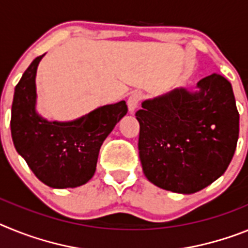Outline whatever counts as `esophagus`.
Segmentation results:
<instances>
[{
  "instance_id": "obj_1",
  "label": "esophagus",
  "mask_w": 248,
  "mask_h": 248,
  "mask_svg": "<svg viewBox=\"0 0 248 248\" xmlns=\"http://www.w3.org/2000/svg\"><path fill=\"white\" fill-rule=\"evenodd\" d=\"M142 98H143V93H142L141 91H133L132 93L130 94V97L127 100V106H128V109H130L131 113L135 112V109L139 106L140 101H141Z\"/></svg>"
}]
</instances>
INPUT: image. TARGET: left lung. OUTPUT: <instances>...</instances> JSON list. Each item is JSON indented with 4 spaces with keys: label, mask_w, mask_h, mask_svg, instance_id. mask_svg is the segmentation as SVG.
<instances>
[{
    "label": "left lung",
    "mask_w": 248,
    "mask_h": 248,
    "mask_svg": "<svg viewBox=\"0 0 248 248\" xmlns=\"http://www.w3.org/2000/svg\"><path fill=\"white\" fill-rule=\"evenodd\" d=\"M139 151L150 182L172 192L195 193L222 176L240 132L231 83L212 73L196 91L175 88L146 100L136 112Z\"/></svg>",
    "instance_id": "left-lung-1"
}]
</instances>
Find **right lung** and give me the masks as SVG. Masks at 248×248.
<instances>
[{
  "mask_svg": "<svg viewBox=\"0 0 248 248\" xmlns=\"http://www.w3.org/2000/svg\"><path fill=\"white\" fill-rule=\"evenodd\" d=\"M44 56L32 61L15 88L11 135L16 151L41 182L52 188H73L94 175L103 141L128 108L120 101L75 121L41 117L36 112V72Z\"/></svg>",
  "mask_w": 248,
  "mask_h": 248,
  "instance_id": "1",
  "label": "right lung"
}]
</instances>
